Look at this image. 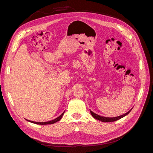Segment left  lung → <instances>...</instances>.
<instances>
[{"label": "left lung", "mask_w": 153, "mask_h": 153, "mask_svg": "<svg viewBox=\"0 0 153 153\" xmlns=\"http://www.w3.org/2000/svg\"><path fill=\"white\" fill-rule=\"evenodd\" d=\"M131 110H132V108L129 110L128 112H127L126 113H125V114H123L121 115H119V116L114 117H107L101 116V115H98V114L94 113L91 110H90V112H91V114L92 115V116L93 117L94 119L98 120V121L105 122V123H109V122H114L115 121H117V120L124 117V116H126V115H127L129 112H131Z\"/></svg>", "instance_id": "1"}]
</instances>
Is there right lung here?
Here are the masks:
<instances>
[{"mask_svg":"<svg viewBox=\"0 0 153 153\" xmlns=\"http://www.w3.org/2000/svg\"><path fill=\"white\" fill-rule=\"evenodd\" d=\"M64 112H65V111L60 115V116H59L58 117H57L56 119H55L53 120H52V121H48V122H35V121H30V120H27L26 119L27 121H29L30 123H34V124H39V125H46V124H54L55 123H57L58 121H59L60 120H61L63 116V115L64 114Z\"/></svg>","mask_w":153,"mask_h":153,"instance_id":"add662e5","label":"right lung"}]
</instances>
